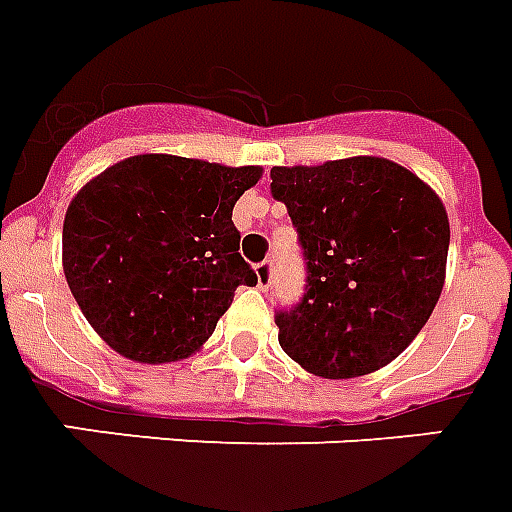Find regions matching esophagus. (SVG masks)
I'll list each match as a JSON object with an SVG mask.
<instances>
[{
    "mask_svg": "<svg viewBox=\"0 0 512 512\" xmlns=\"http://www.w3.org/2000/svg\"><path fill=\"white\" fill-rule=\"evenodd\" d=\"M256 280H259V288H267L269 280H272V261H259L256 264Z\"/></svg>",
    "mask_w": 512,
    "mask_h": 512,
    "instance_id": "1",
    "label": "esophagus"
}]
</instances>
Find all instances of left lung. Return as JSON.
<instances>
[{"mask_svg":"<svg viewBox=\"0 0 512 512\" xmlns=\"http://www.w3.org/2000/svg\"><path fill=\"white\" fill-rule=\"evenodd\" d=\"M304 256V296L280 306V346L322 378H357L396 359L444 288L447 211L412 171L386 158L275 166Z\"/></svg>","mask_w":512,"mask_h":512,"instance_id":"1","label":"left lung"}]
</instances>
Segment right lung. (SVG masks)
<instances>
[{
    "label": "right lung",
    "mask_w": 512,
    "mask_h": 512,
    "mask_svg": "<svg viewBox=\"0 0 512 512\" xmlns=\"http://www.w3.org/2000/svg\"><path fill=\"white\" fill-rule=\"evenodd\" d=\"M259 166L134 155L71 200L63 269L108 346L147 365L190 357L214 333L237 285H256L232 208Z\"/></svg>",
    "instance_id": "1"
}]
</instances>
